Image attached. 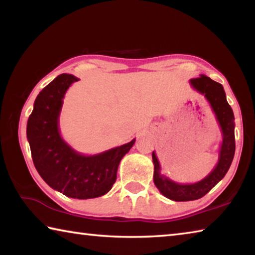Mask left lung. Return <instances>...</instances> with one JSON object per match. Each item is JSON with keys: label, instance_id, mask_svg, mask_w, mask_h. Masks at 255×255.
<instances>
[{"label": "left lung", "instance_id": "obj_1", "mask_svg": "<svg viewBox=\"0 0 255 255\" xmlns=\"http://www.w3.org/2000/svg\"><path fill=\"white\" fill-rule=\"evenodd\" d=\"M190 84L198 92L204 94L210 103L223 132V143L219 150L218 163L210 173L199 182L191 184H180L161 174V166L153 152L154 163V183L163 196L174 201L197 200L207 195L230 169L235 154V123L234 114L226 100V94L221 83H217L206 75L190 80Z\"/></svg>", "mask_w": 255, "mask_h": 255}]
</instances>
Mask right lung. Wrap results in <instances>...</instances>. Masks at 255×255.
Masks as SVG:
<instances>
[{"mask_svg":"<svg viewBox=\"0 0 255 255\" xmlns=\"http://www.w3.org/2000/svg\"><path fill=\"white\" fill-rule=\"evenodd\" d=\"M79 79L60 74L42 89L27 124V138L34 166L50 188L76 199H91L109 191L117 179L122 158L135 144L129 143L106 152L85 156L75 152L60 136L58 118L63 98Z\"/></svg>","mask_w":255,"mask_h":255,"instance_id":"1","label":"right lung"}]
</instances>
